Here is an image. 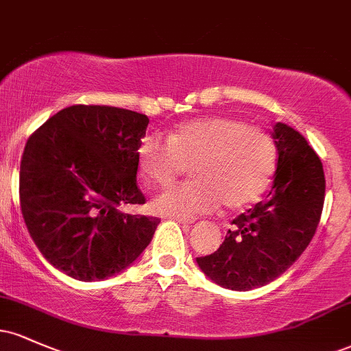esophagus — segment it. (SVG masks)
I'll return each instance as SVG.
<instances>
[{
    "label": "esophagus",
    "instance_id": "esophagus-1",
    "mask_svg": "<svg viewBox=\"0 0 351 351\" xmlns=\"http://www.w3.org/2000/svg\"><path fill=\"white\" fill-rule=\"evenodd\" d=\"M171 219H175V221H178V223H181V224H191L193 221L195 219H191V217H186V216H170Z\"/></svg>",
    "mask_w": 351,
    "mask_h": 351
}]
</instances>
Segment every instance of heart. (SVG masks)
Listing matches in <instances>:
<instances>
[{
	"label": "heart",
	"instance_id": "heart-1",
	"mask_svg": "<svg viewBox=\"0 0 351 351\" xmlns=\"http://www.w3.org/2000/svg\"><path fill=\"white\" fill-rule=\"evenodd\" d=\"M272 136L231 117H203L173 128L167 140L148 135L136 152L147 184H167L189 165L193 181L173 184L153 199V209L196 216L217 208L243 209L264 195L276 171Z\"/></svg>",
	"mask_w": 351,
	"mask_h": 351
}]
</instances>
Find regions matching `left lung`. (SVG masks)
<instances>
[{
	"mask_svg": "<svg viewBox=\"0 0 351 351\" xmlns=\"http://www.w3.org/2000/svg\"><path fill=\"white\" fill-rule=\"evenodd\" d=\"M277 170L267 199L232 219L216 252L196 257L199 269L221 287L251 291L276 280L307 249L325 199L320 158L299 132L274 125Z\"/></svg>",
	"mask_w": 351,
	"mask_h": 351,
	"instance_id": "8db88e82",
	"label": "left lung"
}]
</instances>
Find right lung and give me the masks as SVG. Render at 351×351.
<instances>
[{"label": "right lung", "instance_id": "obj_1", "mask_svg": "<svg viewBox=\"0 0 351 351\" xmlns=\"http://www.w3.org/2000/svg\"><path fill=\"white\" fill-rule=\"evenodd\" d=\"M148 117L110 106H71L27 138L19 204L34 244L77 280L123 271L150 244L160 219L119 211L145 204L136 152Z\"/></svg>", "mask_w": 351, "mask_h": 351}]
</instances>
